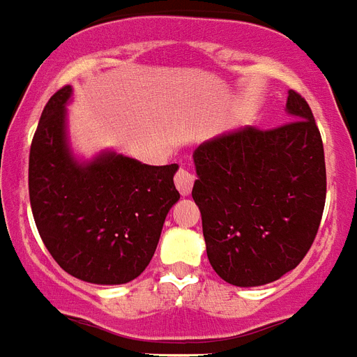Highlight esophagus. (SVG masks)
Here are the masks:
<instances>
[{
    "label": "esophagus",
    "instance_id": "esophagus-1",
    "mask_svg": "<svg viewBox=\"0 0 357 357\" xmlns=\"http://www.w3.org/2000/svg\"><path fill=\"white\" fill-rule=\"evenodd\" d=\"M174 181H176V187H178L179 194H181V196H188V194H190V190H192L194 176L188 172L187 169H179L178 172H176V178H174Z\"/></svg>",
    "mask_w": 357,
    "mask_h": 357
}]
</instances>
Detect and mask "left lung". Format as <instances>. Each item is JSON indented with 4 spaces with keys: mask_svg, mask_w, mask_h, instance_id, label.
Segmentation results:
<instances>
[{
    "mask_svg": "<svg viewBox=\"0 0 357 357\" xmlns=\"http://www.w3.org/2000/svg\"><path fill=\"white\" fill-rule=\"evenodd\" d=\"M292 121L243 127L194 151L206 256L230 285L259 287L301 263L319 229L326 196L325 152L305 98L289 91Z\"/></svg>",
    "mask_w": 357,
    "mask_h": 357,
    "instance_id": "1",
    "label": "left lung"
}]
</instances>
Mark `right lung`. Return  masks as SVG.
Masks as SVG:
<instances>
[{"instance_id":"add662e5","label":"right lung","mask_w":357,"mask_h":357,"mask_svg":"<svg viewBox=\"0 0 357 357\" xmlns=\"http://www.w3.org/2000/svg\"><path fill=\"white\" fill-rule=\"evenodd\" d=\"M72 86L45 105L29 155L36 227L63 271L96 285L136 280L151 263L179 199L178 165L152 167L116 152L77 161L67 139Z\"/></svg>"}]
</instances>
